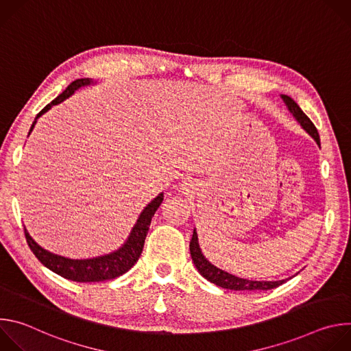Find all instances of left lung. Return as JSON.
Wrapping results in <instances>:
<instances>
[{
	"label": "left lung",
	"instance_id": "8db88e82",
	"mask_svg": "<svg viewBox=\"0 0 351 351\" xmlns=\"http://www.w3.org/2000/svg\"><path fill=\"white\" fill-rule=\"evenodd\" d=\"M282 98L285 99L286 106L289 107L290 112L294 115V118L300 122L313 137L317 141V144L319 145V134L318 130L315 128V125L311 122V119L302 111L293 98H290L289 95H282ZM190 254H191V260L195 265V268L198 269V272L202 274L207 280H210L211 283H215L219 287L223 289H230V290H271L275 289L278 286H280L282 283H285L286 280H276V282H257V280H248V279H241L237 278L234 275H230L217 267H214L211 263H208L206 260V257L202 254V250H199L198 241H197V233L195 230L193 232L191 240H190Z\"/></svg>",
	"mask_w": 351,
	"mask_h": 351
}]
</instances>
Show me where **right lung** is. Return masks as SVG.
<instances>
[{
    "label": "right lung",
    "instance_id": "obj_1",
    "mask_svg": "<svg viewBox=\"0 0 351 351\" xmlns=\"http://www.w3.org/2000/svg\"><path fill=\"white\" fill-rule=\"evenodd\" d=\"M90 80L88 79H77L75 82H72L66 90L64 93H61L56 99H53L51 103L48 106H45L36 117L40 118L44 112H47L53 106H57L60 103H62L65 98H68L69 95H72L75 93L76 88H79L80 86L88 84ZM34 123L30 128V132L33 130ZM29 132V134H30ZM164 199V193H160L152 203H149L144 211L141 213L140 218L137 219L136 226L133 228L129 240L123 244L122 248H119L118 252L108 254V256H103V257H97V258H91V260H71V258H65L61 256H56L53 253L47 252V250L41 248L27 233L26 228L25 229V237L26 241L30 247V250L33 252V254L38 258V261L45 265L48 269H51L53 272L58 274L60 276L73 280V282H103V280H111L115 279L121 275H123L125 272H128L138 260L143 247H144V240L149 228V223H152L153 215L156 214L157 208L160 207V204L162 203Z\"/></svg>",
    "mask_w": 351,
    "mask_h": 351
}]
</instances>
